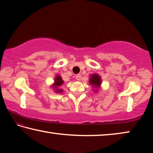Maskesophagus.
<instances>
[{"label": "esophagus", "mask_w": 153, "mask_h": 153, "mask_svg": "<svg viewBox=\"0 0 153 153\" xmlns=\"http://www.w3.org/2000/svg\"><path fill=\"white\" fill-rule=\"evenodd\" d=\"M76 78L77 80H78V81H80V80H81V79H82V76L80 74L77 75V76H76Z\"/></svg>", "instance_id": "obj_1"}]
</instances>
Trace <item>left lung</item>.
Returning a JSON list of instances; mask_svg holds the SVG:
<instances>
[{
    "mask_svg": "<svg viewBox=\"0 0 153 153\" xmlns=\"http://www.w3.org/2000/svg\"><path fill=\"white\" fill-rule=\"evenodd\" d=\"M89 83L91 85L92 88H94V91L95 92H98L99 89L101 88L102 79L98 74H94L90 76Z\"/></svg>",
    "mask_w": 153,
    "mask_h": 153,
    "instance_id": "1",
    "label": "left lung"
}]
</instances>
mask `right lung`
Wrapping results in <instances>:
<instances>
[{
    "mask_svg": "<svg viewBox=\"0 0 153 153\" xmlns=\"http://www.w3.org/2000/svg\"><path fill=\"white\" fill-rule=\"evenodd\" d=\"M63 83H64V81L63 80V79H62V77L60 76V75H56L55 79H54V82L52 84L51 88H53V90L55 91V93H59V94H61V93L63 92V90L59 88V87H60Z\"/></svg>",
    "mask_w": 153,
    "mask_h": 153,
    "instance_id": "1",
    "label": "right lung"
}]
</instances>
